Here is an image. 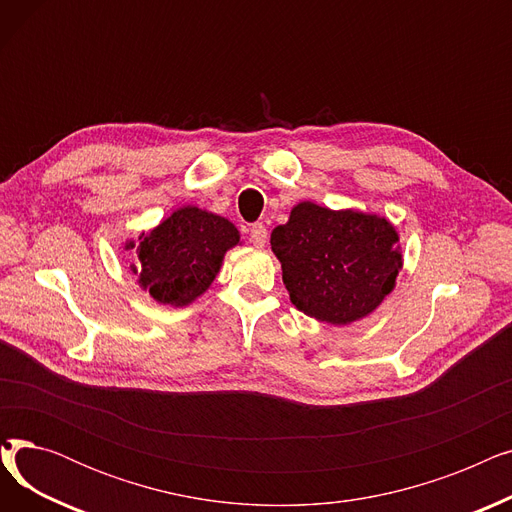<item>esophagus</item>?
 <instances>
[{
  "instance_id": "1",
  "label": "esophagus",
  "mask_w": 512,
  "mask_h": 512,
  "mask_svg": "<svg viewBox=\"0 0 512 512\" xmlns=\"http://www.w3.org/2000/svg\"><path fill=\"white\" fill-rule=\"evenodd\" d=\"M249 236H251V242H253L255 247H265V242H267V228H265L263 224H253Z\"/></svg>"
}]
</instances>
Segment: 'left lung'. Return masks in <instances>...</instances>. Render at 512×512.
Returning a JSON list of instances; mask_svg holds the SVG:
<instances>
[{"instance_id":"left-lung-1","label":"left lung","mask_w":512,"mask_h":512,"mask_svg":"<svg viewBox=\"0 0 512 512\" xmlns=\"http://www.w3.org/2000/svg\"><path fill=\"white\" fill-rule=\"evenodd\" d=\"M398 240L384 215L313 201L294 205L270 238L290 303L330 326H351L384 303L402 270Z\"/></svg>"}]
</instances>
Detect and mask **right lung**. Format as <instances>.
Instances as JSON below:
<instances>
[{
	"label": "right lung",
	"mask_w": 512,
	"mask_h": 512,
	"mask_svg": "<svg viewBox=\"0 0 512 512\" xmlns=\"http://www.w3.org/2000/svg\"><path fill=\"white\" fill-rule=\"evenodd\" d=\"M240 245L238 228L222 215L182 205L155 228L124 242L137 261L130 272L141 290L170 307L195 303L220 274L224 255Z\"/></svg>",
	"instance_id": "1"
}]
</instances>
